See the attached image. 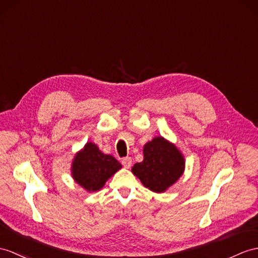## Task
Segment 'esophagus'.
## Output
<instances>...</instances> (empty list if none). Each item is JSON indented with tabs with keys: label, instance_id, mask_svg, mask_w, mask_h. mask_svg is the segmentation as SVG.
<instances>
[{
	"label": "esophagus",
	"instance_id": "esophagus-1",
	"mask_svg": "<svg viewBox=\"0 0 258 258\" xmlns=\"http://www.w3.org/2000/svg\"><path fill=\"white\" fill-rule=\"evenodd\" d=\"M121 163L125 168H130L131 165H133V160H131V158H124V159H122Z\"/></svg>",
	"mask_w": 258,
	"mask_h": 258
}]
</instances>
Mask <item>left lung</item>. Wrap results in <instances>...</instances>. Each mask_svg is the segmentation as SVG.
I'll return each instance as SVG.
<instances>
[{
	"label": "left lung",
	"mask_w": 258,
	"mask_h": 258,
	"mask_svg": "<svg viewBox=\"0 0 258 258\" xmlns=\"http://www.w3.org/2000/svg\"><path fill=\"white\" fill-rule=\"evenodd\" d=\"M185 169L180 151L163 137H155L143 148V161L131 171L143 186L154 192H163L177 181Z\"/></svg>",
	"instance_id": "obj_1"
}]
</instances>
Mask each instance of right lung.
<instances>
[{
	"instance_id": "add662e5",
	"label": "right lung",
	"mask_w": 258,
	"mask_h": 258,
	"mask_svg": "<svg viewBox=\"0 0 258 258\" xmlns=\"http://www.w3.org/2000/svg\"><path fill=\"white\" fill-rule=\"evenodd\" d=\"M121 164L114 156L104 154L95 143L87 142L85 147L75 154L71 173L77 183L87 191H97Z\"/></svg>"
}]
</instances>
